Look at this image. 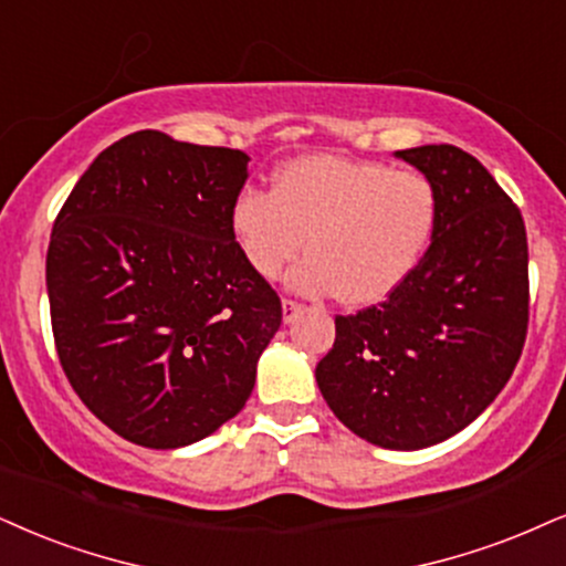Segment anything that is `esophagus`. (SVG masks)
Returning <instances> with one entry per match:
<instances>
[{
	"label": "esophagus",
	"mask_w": 566,
	"mask_h": 566,
	"mask_svg": "<svg viewBox=\"0 0 566 566\" xmlns=\"http://www.w3.org/2000/svg\"><path fill=\"white\" fill-rule=\"evenodd\" d=\"M302 312H304V306L294 302V298H283V323H294Z\"/></svg>",
	"instance_id": "obj_1"
}]
</instances>
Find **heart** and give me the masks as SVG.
Wrapping results in <instances>:
<instances>
[{
    "mask_svg": "<svg viewBox=\"0 0 566 566\" xmlns=\"http://www.w3.org/2000/svg\"><path fill=\"white\" fill-rule=\"evenodd\" d=\"M438 218L436 188L417 170H390L333 155L298 157L247 186L228 209L243 262L272 281L304 249L289 285L304 296L338 294L344 304H378L411 275Z\"/></svg>",
    "mask_w": 566,
    "mask_h": 566,
    "instance_id": "obj_1",
    "label": "heart"
}]
</instances>
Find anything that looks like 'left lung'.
<instances>
[{
  "label": "left lung",
  "instance_id": "left-lung-1",
  "mask_svg": "<svg viewBox=\"0 0 566 566\" xmlns=\"http://www.w3.org/2000/svg\"><path fill=\"white\" fill-rule=\"evenodd\" d=\"M396 157L436 188L430 249L386 302L336 317L315 378L348 430L417 451L464 430L512 378L527 336V233L520 207L459 146Z\"/></svg>",
  "mask_w": 566,
  "mask_h": 566
}]
</instances>
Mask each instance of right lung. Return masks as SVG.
I'll return each instance as SVG.
<instances>
[{
	"label": "right lung",
	"mask_w": 566,
	"mask_h": 566,
	"mask_svg": "<svg viewBox=\"0 0 566 566\" xmlns=\"http://www.w3.org/2000/svg\"><path fill=\"white\" fill-rule=\"evenodd\" d=\"M247 165L239 149L136 130L88 165L54 220L46 291L60 365L125 441L197 443L251 396L283 306L230 235Z\"/></svg>",
	"instance_id": "obj_1"
}]
</instances>
